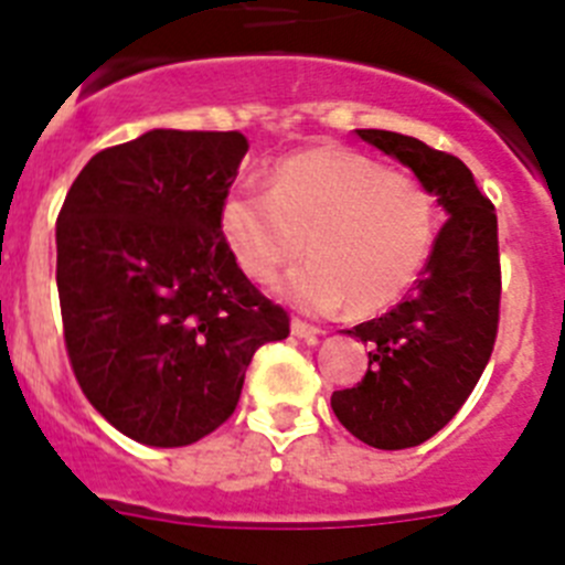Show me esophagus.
Segmentation results:
<instances>
[{
  "label": "esophagus",
  "mask_w": 565,
  "mask_h": 565,
  "mask_svg": "<svg viewBox=\"0 0 565 565\" xmlns=\"http://www.w3.org/2000/svg\"><path fill=\"white\" fill-rule=\"evenodd\" d=\"M291 333H294V337H299V339H313V337H319V333H322V328L311 326V322H306V319L294 317L291 319Z\"/></svg>",
  "instance_id": "1"
}]
</instances>
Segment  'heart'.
<instances>
[{
    "mask_svg": "<svg viewBox=\"0 0 565 565\" xmlns=\"http://www.w3.org/2000/svg\"><path fill=\"white\" fill-rule=\"evenodd\" d=\"M436 232L427 183L342 147L288 154L271 189L234 186L221 206L223 239L254 282H271L302 248L311 252L279 294L313 313L348 302L353 313L391 308L427 266Z\"/></svg>",
    "mask_w": 565,
    "mask_h": 565,
    "instance_id": "b5f03b06",
    "label": "heart"
}]
</instances>
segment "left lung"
I'll use <instances>...</instances> for the list:
<instances>
[{"mask_svg": "<svg viewBox=\"0 0 565 565\" xmlns=\"http://www.w3.org/2000/svg\"><path fill=\"white\" fill-rule=\"evenodd\" d=\"M356 135L411 167L447 212L411 294L348 331L371 344L367 373L331 396L337 418L359 441L407 450L461 411L492 356L501 319L498 217L456 154L387 129Z\"/></svg>", "mask_w": 565, "mask_h": 565, "instance_id": "8db88e82", "label": "left lung"}]
</instances>
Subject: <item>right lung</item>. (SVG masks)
<instances>
[{
	"mask_svg": "<svg viewBox=\"0 0 565 565\" xmlns=\"http://www.w3.org/2000/svg\"><path fill=\"white\" fill-rule=\"evenodd\" d=\"M243 132L152 129L102 149L56 221L64 348L89 404L149 447H186L234 413L286 308L239 271L221 206Z\"/></svg>",
	"mask_w": 565,
	"mask_h": 565,
	"instance_id": "1",
	"label": "right lung"
}]
</instances>
